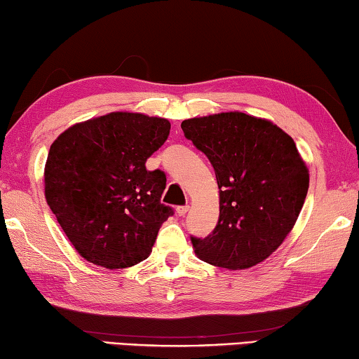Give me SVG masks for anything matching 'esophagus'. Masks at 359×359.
<instances>
[{"label":"esophagus","instance_id":"34e87169","mask_svg":"<svg viewBox=\"0 0 359 359\" xmlns=\"http://www.w3.org/2000/svg\"><path fill=\"white\" fill-rule=\"evenodd\" d=\"M187 211H189V206H178V208H176V215L183 217L187 215Z\"/></svg>","mask_w":359,"mask_h":359}]
</instances>
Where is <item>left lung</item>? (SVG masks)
I'll return each mask as SVG.
<instances>
[{
	"mask_svg": "<svg viewBox=\"0 0 359 359\" xmlns=\"http://www.w3.org/2000/svg\"><path fill=\"white\" fill-rule=\"evenodd\" d=\"M181 129L208 157L219 186L216 229L191 238L198 259L227 269L268 259L292 231L309 189L293 138L241 111L184 119Z\"/></svg>",
	"mask_w": 359,
	"mask_h": 359,
	"instance_id": "1",
	"label": "left lung"
}]
</instances>
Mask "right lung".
I'll return each instance as SVG.
<instances>
[{
	"instance_id": "add662e5",
	"label": "right lung",
	"mask_w": 359,
	"mask_h": 359,
	"mask_svg": "<svg viewBox=\"0 0 359 359\" xmlns=\"http://www.w3.org/2000/svg\"><path fill=\"white\" fill-rule=\"evenodd\" d=\"M170 134L165 118L113 111L74 124L52 143L47 203L85 260L119 269L147 259L161 225L165 175L144 167Z\"/></svg>"
}]
</instances>
